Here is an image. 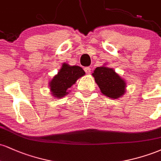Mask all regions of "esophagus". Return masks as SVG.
<instances>
[{
	"mask_svg": "<svg viewBox=\"0 0 161 161\" xmlns=\"http://www.w3.org/2000/svg\"><path fill=\"white\" fill-rule=\"evenodd\" d=\"M84 70H85V72H86V73H87V74H90V73H91V68L88 67V66H87V67H85Z\"/></svg>",
	"mask_w": 161,
	"mask_h": 161,
	"instance_id": "1",
	"label": "esophagus"
}]
</instances>
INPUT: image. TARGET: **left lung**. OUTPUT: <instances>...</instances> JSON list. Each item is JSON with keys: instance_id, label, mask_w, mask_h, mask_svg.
<instances>
[{"instance_id": "1", "label": "left lung", "mask_w": 161, "mask_h": 161, "mask_svg": "<svg viewBox=\"0 0 161 161\" xmlns=\"http://www.w3.org/2000/svg\"><path fill=\"white\" fill-rule=\"evenodd\" d=\"M101 92L113 99H117L125 93V82L111 68L97 67L92 73Z\"/></svg>"}]
</instances>
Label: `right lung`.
Instances as JSON below:
<instances>
[{
    "label": "right lung",
    "mask_w": 161,
    "mask_h": 161,
    "mask_svg": "<svg viewBox=\"0 0 161 161\" xmlns=\"http://www.w3.org/2000/svg\"><path fill=\"white\" fill-rule=\"evenodd\" d=\"M86 74L79 66H69L64 63L61 69L50 82V89L56 97H62L68 93V88L75 84L76 80Z\"/></svg>",
    "instance_id": "1"
}]
</instances>
